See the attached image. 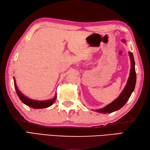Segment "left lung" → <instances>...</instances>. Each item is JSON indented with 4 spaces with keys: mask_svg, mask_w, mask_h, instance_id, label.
I'll use <instances>...</instances> for the list:
<instances>
[{
    "mask_svg": "<svg viewBox=\"0 0 150 150\" xmlns=\"http://www.w3.org/2000/svg\"><path fill=\"white\" fill-rule=\"evenodd\" d=\"M122 42L126 43V40L122 39ZM129 56L130 57V61H131V69H130L129 76L128 77V80L124 88L122 91L121 92L120 95L115 100H113L112 103L108 104L105 107L100 108V109L96 110V111L100 113H111L114 112L117 110H120L122 108L127 101L128 100L129 98L131 96L132 93L134 90L136 84V72L135 68V60L133 58V53L131 52H128Z\"/></svg>",
    "mask_w": 150,
    "mask_h": 150,
    "instance_id": "obj_1",
    "label": "left lung"
}]
</instances>
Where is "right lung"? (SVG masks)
Listing matches in <instances>:
<instances>
[{"label":"right lung","instance_id":"1","mask_svg":"<svg viewBox=\"0 0 150 150\" xmlns=\"http://www.w3.org/2000/svg\"><path fill=\"white\" fill-rule=\"evenodd\" d=\"M13 81H14V85H15V88L16 92H17V94L18 97L20 98L21 100L27 105L28 106L31 107L32 108H35V109H42V108H46L47 107H50L52 106V105L55 103L57 98V95H55L53 98L50 100H36L33 99H31V98H28L25 96L23 94H22L21 92L19 91L18 87L17 86V84H16L15 79L13 77Z\"/></svg>","mask_w":150,"mask_h":150}]
</instances>
